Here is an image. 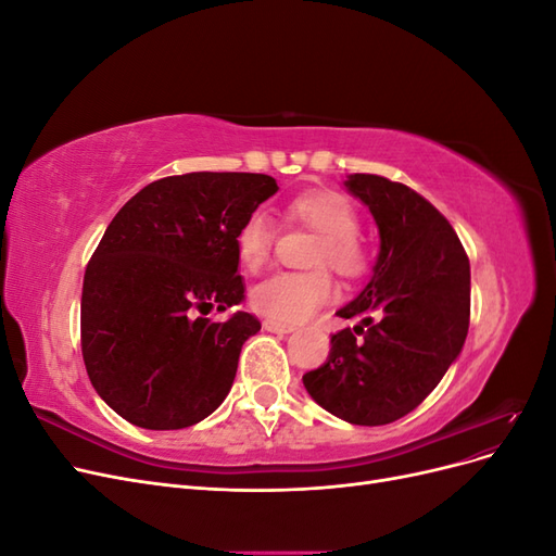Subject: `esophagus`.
<instances>
[{"label":"esophagus","instance_id":"1","mask_svg":"<svg viewBox=\"0 0 556 556\" xmlns=\"http://www.w3.org/2000/svg\"><path fill=\"white\" fill-rule=\"evenodd\" d=\"M264 329L266 331H274V333H290L296 327L288 325V323H278V319H264Z\"/></svg>","mask_w":556,"mask_h":556}]
</instances>
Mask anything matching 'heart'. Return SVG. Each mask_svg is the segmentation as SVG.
I'll list each match as a JSON object with an SVG mask.
<instances>
[{"label":"heart","instance_id":"1","mask_svg":"<svg viewBox=\"0 0 556 556\" xmlns=\"http://www.w3.org/2000/svg\"><path fill=\"white\" fill-rule=\"evenodd\" d=\"M285 220L304 225L317 233L311 264L329 266L341 278H359L368 268V248L359 233V213L350 201L331 190H311L294 197L285 206ZM276 227L264 213L248 215L237 231V255L250 274L271 257ZM333 294V285L325 268L311 271H280L252 290V306L278 323H301Z\"/></svg>","mask_w":556,"mask_h":556}]
</instances>
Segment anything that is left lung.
Returning <instances> with one entry per match:
<instances>
[{"label": "left lung", "mask_w": 556, "mask_h": 556, "mask_svg": "<svg viewBox=\"0 0 556 556\" xmlns=\"http://www.w3.org/2000/svg\"><path fill=\"white\" fill-rule=\"evenodd\" d=\"M345 188L371 211L380 255L362 294L336 313L359 325L331 336L304 387L345 422L380 427L415 410L462 352L470 266L445 215L408 185L355 174Z\"/></svg>", "instance_id": "1"}]
</instances>
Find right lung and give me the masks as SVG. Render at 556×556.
<instances>
[{"instance_id":"obj_1","label":"right lung","mask_w":556,"mask_h":556,"mask_svg":"<svg viewBox=\"0 0 556 556\" xmlns=\"http://www.w3.org/2000/svg\"><path fill=\"white\" fill-rule=\"evenodd\" d=\"M276 190L266 174L166 176L106 227L83 278L80 350L97 394L127 422L185 429L229 394L262 325L206 315L243 301L237 231Z\"/></svg>"}]
</instances>
